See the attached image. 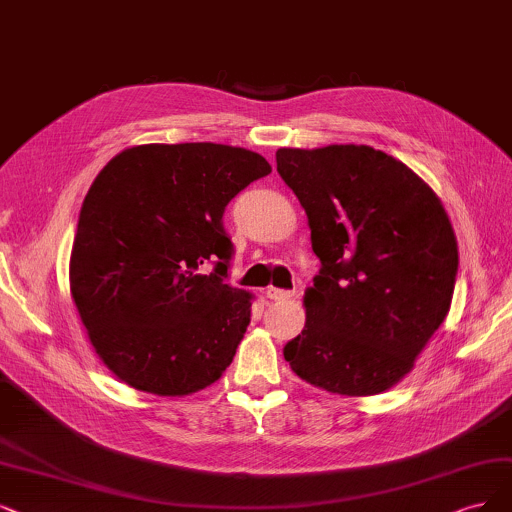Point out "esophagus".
<instances>
[{
  "label": "esophagus",
  "instance_id": "34e87169",
  "mask_svg": "<svg viewBox=\"0 0 512 512\" xmlns=\"http://www.w3.org/2000/svg\"><path fill=\"white\" fill-rule=\"evenodd\" d=\"M268 297H270L272 301H287V299H293V297H295V291H282V289L270 287V289H268Z\"/></svg>",
  "mask_w": 512,
  "mask_h": 512
}]
</instances>
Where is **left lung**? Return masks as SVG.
I'll return each mask as SVG.
<instances>
[{"label":"left lung","mask_w":512,"mask_h":512,"mask_svg":"<svg viewBox=\"0 0 512 512\" xmlns=\"http://www.w3.org/2000/svg\"><path fill=\"white\" fill-rule=\"evenodd\" d=\"M276 168L308 215L320 259L304 331L282 354L331 394L390 390L451 308L458 240L441 198L369 145L280 147Z\"/></svg>","instance_id":"1"}]
</instances>
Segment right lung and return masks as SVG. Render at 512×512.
<instances>
[{"instance_id":"obj_1","label":"right lung","mask_w":512,"mask_h":512,"mask_svg":"<svg viewBox=\"0 0 512 512\" xmlns=\"http://www.w3.org/2000/svg\"><path fill=\"white\" fill-rule=\"evenodd\" d=\"M272 173L251 149L147 143L113 156L84 198L69 289L105 367L130 388L187 396L215 384L251 323L225 285L223 211Z\"/></svg>"}]
</instances>
